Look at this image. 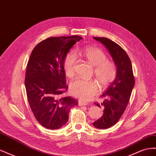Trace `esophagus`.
Returning a JSON list of instances; mask_svg holds the SVG:
<instances>
[{
  "label": "esophagus",
  "instance_id": "obj_1",
  "mask_svg": "<svg viewBox=\"0 0 156 156\" xmlns=\"http://www.w3.org/2000/svg\"><path fill=\"white\" fill-rule=\"evenodd\" d=\"M78 103H79V106H86L88 104L87 102H84L83 101H81V100H79Z\"/></svg>",
  "mask_w": 156,
  "mask_h": 156
}]
</instances>
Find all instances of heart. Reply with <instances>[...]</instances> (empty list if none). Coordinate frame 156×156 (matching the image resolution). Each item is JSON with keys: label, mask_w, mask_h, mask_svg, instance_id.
<instances>
[{"label": "heart", "mask_w": 156, "mask_h": 156, "mask_svg": "<svg viewBox=\"0 0 156 156\" xmlns=\"http://www.w3.org/2000/svg\"><path fill=\"white\" fill-rule=\"evenodd\" d=\"M83 55L87 62L94 67V75L102 88L108 87L114 81L117 74L116 66L112 61L107 60L106 54L101 49L90 47L83 50ZM76 61L77 55L74 52H69L65 56L63 69L69 78L74 76ZM98 90V84L94 80L77 79L69 84L71 94L84 101L92 99Z\"/></svg>", "instance_id": "b5f03b06"}]
</instances>
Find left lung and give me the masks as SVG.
I'll use <instances>...</instances> for the list:
<instances>
[{
    "label": "left lung",
    "instance_id": "left-lung-1",
    "mask_svg": "<svg viewBox=\"0 0 156 156\" xmlns=\"http://www.w3.org/2000/svg\"><path fill=\"white\" fill-rule=\"evenodd\" d=\"M94 38L106 47L117 68L114 81L101 96L103 101L101 103H94L103 108V115L93 126L98 129H107L116 124L123 115L135 85V78L129 56L119 45L106 37Z\"/></svg>",
    "mask_w": 156,
    "mask_h": 156
}]
</instances>
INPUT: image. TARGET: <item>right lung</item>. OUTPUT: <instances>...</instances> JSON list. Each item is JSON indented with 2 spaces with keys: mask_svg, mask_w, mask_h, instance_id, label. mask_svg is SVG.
I'll return each mask as SVG.
<instances>
[{
  "mask_svg": "<svg viewBox=\"0 0 156 156\" xmlns=\"http://www.w3.org/2000/svg\"><path fill=\"white\" fill-rule=\"evenodd\" d=\"M81 39L78 36L49 37L35 47L28 61L25 79L28 101L36 119L48 129L62 127L71 108L78 105L77 100L64 96L68 86L63 60Z\"/></svg>",
  "mask_w": 156,
  "mask_h": 156,
  "instance_id": "obj_1",
  "label": "right lung"
}]
</instances>
